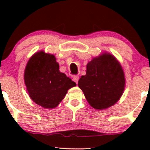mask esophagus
<instances>
[{
    "label": "esophagus",
    "mask_w": 150,
    "mask_h": 150,
    "mask_svg": "<svg viewBox=\"0 0 150 150\" xmlns=\"http://www.w3.org/2000/svg\"><path fill=\"white\" fill-rule=\"evenodd\" d=\"M79 77L77 76H75L73 77V81L75 82L76 83L78 84V82H79Z\"/></svg>",
    "instance_id": "obj_1"
}]
</instances>
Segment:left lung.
Instances as JSON below:
<instances>
[{
	"mask_svg": "<svg viewBox=\"0 0 150 150\" xmlns=\"http://www.w3.org/2000/svg\"><path fill=\"white\" fill-rule=\"evenodd\" d=\"M125 83L122 65L114 56L105 52L87 63L86 74L78 85L92 107L103 110L120 100Z\"/></svg>",
	"mask_w": 150,
	"mask_h": 150,
	"instance_id": "left-lung-1",
	"label": "left lung"
}]
</instances>
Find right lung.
Listing matches in <instances>:
<instances>
[{
  "mask_svg": "<svg viewBox=\"0 0 150 150\" xmlns=\"http://www.w3.org/2000/svg\"><path fill=\"white\" fill-rule=\"evenodd\" d=\"M24 83L33 101L45 108L59 105L70 88L76 84L59 71L53 54L36 52L28 60L24 71Z\"/></svg>",
  "mask_w": 150,
  "mask_h": 150,
  "instance_id": "right-lung-1",
  "label": "right lung"
}]
</instances>
